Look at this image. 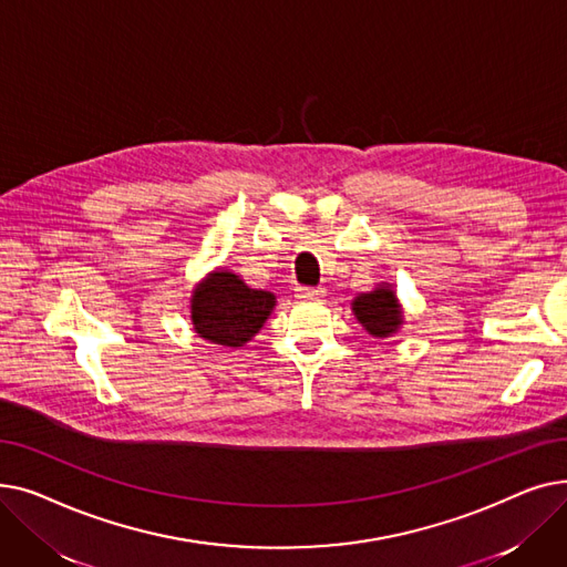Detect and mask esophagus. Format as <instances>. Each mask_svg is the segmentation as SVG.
I'll return each instance as SVG.
<instances>
[{
    "instance_id": "34e87169",
    "label": "esophagus",
    "mask_w": 567,
    "mask_h": 567,
    "mask_svg": "<svg viewBox=\"0 0 567 567\" xmlns=\"http://www.w3.org/2000/svg\"><path fill=\"white\" fill-rule=\"evenodd\" d=\"M296 296H299L301 301H317V299H323L326 289L323 287H301V289H296Z\"/></svg>"
}]
</instances>
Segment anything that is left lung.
Here are the masks:
<instances>
[{"mask_svg": "<svg viewBox=\"0 0 567 567\" xmlns=\"http://www.w3.org/2000/svg\"><path fill=\"white\" fill-rule=\"evenodd\" d=\"M351 312L363 329L377 338H393L404 323V310L393 285L381 282L368 293H359L351 301Z\"/></svg>", "mask_w": 567, "mask_h": 567, "instance_id": "left-lung-1", "label": "left lung"}]
</instances>
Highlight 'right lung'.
Listing matches in <instances>:
<instances>
[{
  "instance_id": "add662e5",
  "label": "right lung",
  "mask_w": 567,
  "mask_h": 567,
  "mask_svg": "<svg viewBox=\"0 0 567 567\" xmlns=\"http://www.w3.org/2000/svg\"><path fill=\"white\" fill-rule=\"evenodd\" d=\"M276 303V293L252 289L241 276L218 266L190 293L193 331L212 344L238 349L261 331Z\"/></svg>"
}]
</instances>
